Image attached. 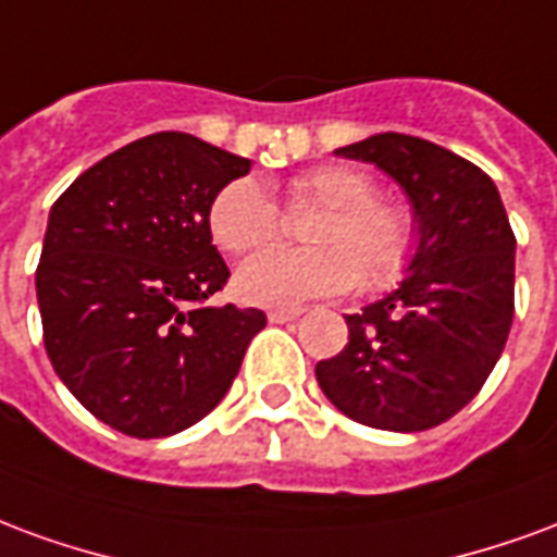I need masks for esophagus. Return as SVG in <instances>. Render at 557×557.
<instances>
[{
	"mask_svg": "<svg viewBox=\"0 0 557 557\" xmlns=\"http://www.w3.org/2000/svg\"><path fill=\"white\" fill-rule=\"evenodd\" d=\"M299 314H302L299 308H270V311H267L270 323H290V320H296Z\"/></svg>",
	"mask_w": 557,
	"mask_h": 557,
	"instance_id": "esophagus-1",
	"label": "esophagus"
}]
</instances>
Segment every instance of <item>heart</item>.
I'll use <instances>...</instances> for the list:
<instances>
[{
  "label": "heart",
  "mask_w": 557,
  "mask_h": 557,
  "mask_svg": "<svg viewBox=\"0 0 557 557\" xmlns=\"http://www.w3.org/2000/svg\"><path fill=\"white\" fill-rule=\"evenodd\" d=\"M290 207H320L308 228L314 249H263L243 261L237 290L255 306L296 308L338 296L362 282L364 290L395 284L416 246L407 207L376 198L371 174L352 165H320L290 184ZM210 234L225 251H251L278 234V207L255 177L222 186L207 213Z\"/></svg>",
  "instance_id": "1"
}]
</instances>
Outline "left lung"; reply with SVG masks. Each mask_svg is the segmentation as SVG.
Here are the masks:
<instances>
[{
    "label": "left lung",
    "mask_w": 557,
    "mask_h": 557,
    "mask_svg": "<svg viewBox=\"0 0 557 557\" xmlns=\"http://www.w3.org/2000/svg\"><path fill=\"white\" fill-rule=\"evenodd\" d=\"M335 153L371 162L404 189L416 251L392 294L347 314L350 344L318 362V383L359 424L436 428L481 392L513 323L517 239L502 195L478 165L404 133Z\"/></svg>",
    "instance_id": "left-lung-1"
}]
</instances>
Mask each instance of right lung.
I'll list each match as a JSON object with an SVG mask.
<instances>
[{"instance_id": "obj_1", "label": "right lung", "mask_w": 557, "mask_h": 557, "mask_svg": "<svg viewBox=\"0 0 557 557\" xmlns=\"http://www.w3.org/2000/svg\"><path fill=\"white\" fill-rule=\"evenodd\" d=\"M251 162L153 133L109 153L52 205L35 290L44 344L71 395L109 428L160 440L193 428L234 383L258 308H201L228 282L207 225Z\"/></svg>"}]
</instances>
